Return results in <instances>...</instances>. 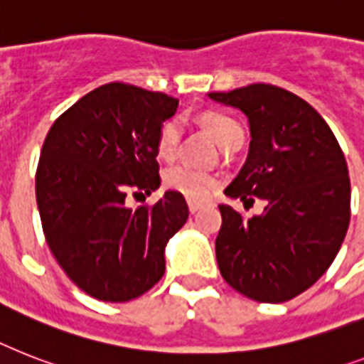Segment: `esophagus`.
<instances>
[{
  "mask_svg": "<svg viewBox=\"0 0 364 364\" xmlns=\"http://www.w3.org/2000/svg\"><path fill=\"white\" fill-rule=\"evenodd\" d=\"M202 209V203H198V202H188V211L194 215L196 211H200Z\"/></svg>",
  "mask_w": 364,
  "mask_h": 364,
  "instance_id": "1",
  "label": "esophagus"
}]
</instances>
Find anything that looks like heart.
Instances as JSON below:
<instances>
[{
    "label": "heart",
    "instance_id": "obj_1",
    "mask_svg": "<svg viewBox=\"0 0 364 364\" xmlns=\"http://www.w3.org/2000/svg\"><path fill=\"white\" fill-rule=\"evenodd\" d=\"M202 121L220 147L226 146L235 134L243 132L237 121L232 119L230 115L217 114V112L205 114ZM179 138H181L179 121H164L161 131H159V136H156V151H159V156L172 159L177 151V146H179ZM162 181H164V187L168 191L177 192V194H181V196H185L191 202H205L215 192V188L218 187V179L213 173L198 170V168L191 166V164H173V166L166 168Z\"/></svg>",
    "mask_w": 364,
    "mask_h": 364
}]
</instances>
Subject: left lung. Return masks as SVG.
I'll use <instances>...</instances> for the list:
<instances>
[{
  "label": "left lung",
  "instance_id": "obj_1",
  "mask_svg": "<svg viewBox=\"0 0 364 364\" xmlns=\"http://www.w3.org/2000/svg\"><path fill=\"white\" fill-rule=\"evenodd\" d=\"M209 99L239 108L250 125L249 156L226 196L267 202L245 218L218 205L215 241L223 279L259 303H284L314 284L341 250L350 224L348 164L323 117L301 97L250 84Z\"/></svg>",
  "mask_w": 364,
  "mask_h": 364
}]
</instances>
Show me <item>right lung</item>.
<instances>
[{"label":"right lung","instance_id":"obj_1","mask_svg":"<svg viewBox=\"0 0 364 364\" xmlns=\"http://www.w3.org/2000/svg\"><path fill=\"white\" fill-rule=\"evenodd\" d=\"M179 100L112 82L90 91L50 127L35 191L50 250L80 289L127 303L164 274V247L188 208L173 191L153 205L127 196L159 188L156 136Z\"/></svg>","mask_w":364,"mask_h":364}]
</instances>
